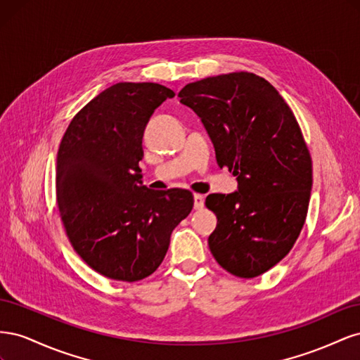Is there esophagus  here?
Masks as SVG:
<instances>
[{
	"label": "esophagus",
	"instance_id": "1",
	"mask_svg": "<svg viewBox=\"0 0 360 360\" xmlns=\"http://www.w3.org/2000/svg\"><path fill=\"white\" fill-rule=\"evenodd\" d=\"M193 207H195V210L202 209V207H204V197H202V195H200V193L193 195Z\"/></svg>",
	"mask_w": 360,
	"mask_h": 360
}]
</instances>
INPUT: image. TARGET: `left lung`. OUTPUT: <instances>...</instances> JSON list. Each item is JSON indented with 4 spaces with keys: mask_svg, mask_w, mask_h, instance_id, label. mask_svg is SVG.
<instances>
[{
    "mask_svg": "<svg viewBox=\"0 0 360 360\" xmlns=\"http://www.w3.org/2000/svg\"><path fill=\"white\" fill-rule=\"evenodd\" d=\"M179 97L238 183L205 198L217 217L210 252L234 276L263 275L290 252L308 213L312 160L297 120L274 85L249 72L191 82Z\"/></svg>",
    "mask_w": 360,
    "mask_h": 360,
    "instance_id": "left-lung-1",
    "label": "left lung"
}]
</instances>
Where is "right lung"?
Listing matches in <instances>:
<instances>
[{
	"instance_id": "1",
	"label": "right lung",
	"mask_w": 360,
	"mask_h": 360,
	"mask_svg": "<svg viewBox=\"0 0 360 360\" xmlns=\"http://www.w3.org/2000/svg\"><path fill=\"white\" fill-rule=\"evenodd\" d=\"M172 90L155 82H118L76 114L58 148L56 188L64 231L97 274L135 282L167 255L169 238L193 207L186 189L141 184L143 135Z\"/></svg>"
}]
</instances>
